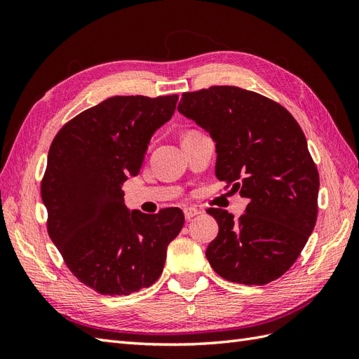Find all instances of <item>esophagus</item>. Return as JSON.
<instances>
[{
	"mask_svg": "<svg viewBox=\"0 0 359 359\" xmlns=\"http://www.w3.org/2000/svg\"><path fill=\"white\" fill-rule=\"evenodd\" d=\"M199 214H201V211L198 208H186V210H184V217H186V220H191L193 217H196Z\"/></svg>",
	"mask_w": 359,
	"mask_h": 359,
	"instance_id": "34e87169",
	"label": "esophagus"
}]
</instances>
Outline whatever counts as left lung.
Masks as SVG:
<instances>
[{"instance_id": "obj_1", "label": "left lung", "mask_w": 359, "mask_h": 359, "mask_svg": "<svg viewBox=\"0 0 359 359\" xmlns=\"http://www.w3.org/2000/svg\"><path fill=\"white\" fill-rule=\"evenodd\" d=\"M178 111L215 142V177L248 198L238 220L210 208L219 235L206 259L220 277L266 285L295 264L318 219L319 172L283 106L238 86L184 93Z\"/></svg>"}]
</instances>
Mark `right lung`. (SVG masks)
<instances>
[{"label":"right lung","mask_w":359,"mask_h":359,"mask_svg":"<svg viewBox=\"0 0 359 359\" xmlns=\"http://www.w3.org/2000/svg\"><path fill=\"white\" fill-rule=\"evenodd\" d=\"M178 95H116L53 137L41 181L48 233L81 283L102 295H130L156 283L180 208L128 211L121 186L136 177L151 136L175 112Z\"/></svg>","instance_id":"obj_1"}]
</instances>
